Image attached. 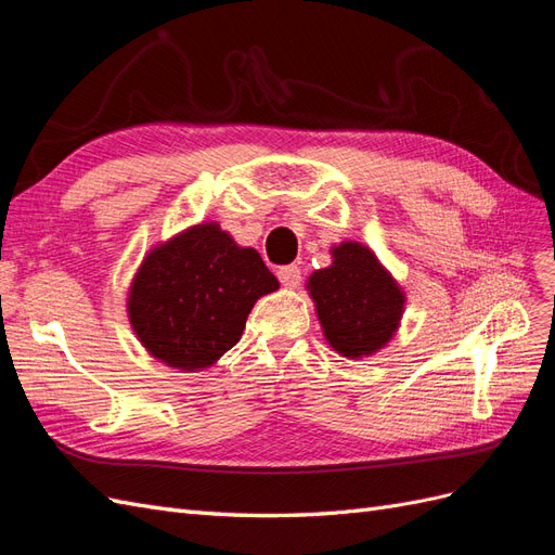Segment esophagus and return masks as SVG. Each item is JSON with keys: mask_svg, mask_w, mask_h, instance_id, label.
Here are the masks:
<instances>
[{"mask_svg": "<svg viewBox=\"0 0 555 555\" xmlns=\"http://www.w3.org/2000/svg\"><path fill=\"white\" fill-rule=\"evenodd\" d=\"M278 278L282 282V287L287 289H296L300 284V268L298 266H282L278 271Z\"/></svg>", "mask_w": 555, "mask_h": 555, "instance_id": "obj_1", "label": "esophagus"}]
</instances>
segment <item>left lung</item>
<instances>
[{
    "label": "left lung",
    "mask_w": 555,
    "mask_h": 555,
    "mask_svg": "<svg viewBox=\"0 0 555 555\" xmlns=\"http://www.w3.org/2000/svg\"><path fill=\"white\" fill-rule=\"evenodd\" d=\"M331 257V266L308 278L324 338L345 359L373 357L396 335L405 292L363 243L343 241Z\"/></svg>",
    "instance_id": "8db88e82"
}]
</instances>
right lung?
<instances>
[{
  "label": "right lung",
  "mask_w": 555,
  "mask_h": 555,
  "mask_svg": "<svg viewBox=\"0 0 555 555\" xmlns=\"http://www.w3.org/2000/svg\"><path fill=\"white\" fill-rule=\"evenodd\" d=\"M278 287L255 247L201 222L147 251L129 284L127 314L150 357L194 373L241 340L251 308Z\"/></svg>",
  "instance_id": "1"
}]
</instances>
